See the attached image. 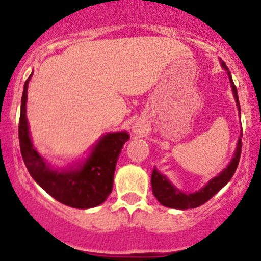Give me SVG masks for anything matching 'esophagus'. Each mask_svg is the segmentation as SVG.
<instances>
[{
    "label": "esophagus",
    "mask_w": 261,
    "mask_h": 261,
    "mask_svg": "<svg viewBox=\"0 0 261 261\" xmlns=\"http://www.w3.org/2000/svg\"><path fill=\"white\" fill-rule=\"evenodd\" d=\"M132 132L135 133L136 136H142L145 132H146V125H145L142 121H137L136 124H133Z\"/></svg>",
    "instance_id": "34e87169"
}]
</instances>
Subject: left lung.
I'll list each match as a JSON object with an SVG mask.
<instances>
[{"label":"left lung","mask_w":261,"mask_h":261,"mask_svg":"<svg viewBox=\"0 0 261 261\" xmlns=\"http://www.w3.org/2000/svg\"><path fill=\"white\" fill-rule=\"evenodd\" d=\"M222 64V68L227 71L229 74L230 82H231V89L232 94H234L235 102L238 106L239 115H241V106H239V99H238V91H237V87L234 85V81H232L231 74H230L229 68L226 66L225 62H221ZM242 137V135H241ZM239 137L238 144H237V149H235L234 156H232L231 162L229 163V166L221 172L218 176L213 177L212 180L208 181V184L205 187H202L201 190L197 191V192L193 193H186L181 192L180 190H177L176 187L168 180L165 175H162L161 172L154 168L153 174H151V188H153V193L156 197L161 204L163 206H167V208H174V209H193L197 208L200 205L205 204L206 201L213 197L217 192L220 190H222L226 184L229 183L230 179L234 175L235 170L238 167L239 158H241L242 153V138Z\"/></svg>","instance_id":"obj_1"}]
</instances>
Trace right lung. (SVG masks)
Instances as JSON below:
<instances>
[{"label": "right lung", "instance_id": "1", "mask_svg": "<svg viewBox=\"0 0 261 261\" xmlns=\"http://www.w3.org/2000/svg\"><path fill=\"white\" fill-rule=\"evenodd\" d=\"M32 75V73H31ZM31 75L24 82L19 119V145L23 162L32 179L53 199L71 208L89 209L106 201L114 186V174L123 145L129 140L124 132L107 133L94 145L89 158L69 168H52L35 150L30 138L26 116L27 89Z\"/></svg>", "mask_w": 261, "mask_h": 261}]
</instances>
